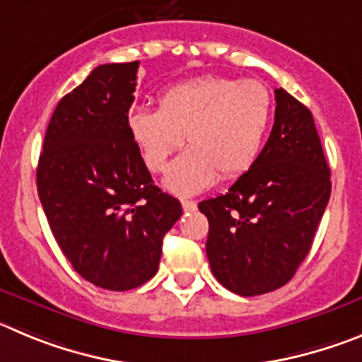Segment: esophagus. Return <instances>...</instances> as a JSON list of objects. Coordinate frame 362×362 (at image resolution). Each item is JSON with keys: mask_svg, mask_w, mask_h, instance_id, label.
I'll return each mask as SVG.
<instances>
[{"mask_svg": "<svg viewBox=\"0 0 362 362\" xmlns=\"http://www.w3.org/2000/svg\"><path fill=\"white\" fill-rule=\"evenodd\" d=\"M182 209H184L185 213H193V211H197V202L182 200Z\"/></svg>", "mask_w": 362, "mask_h": 362, "instance_id": "esophagus-1", "label": "esophagus"}]
</instances>
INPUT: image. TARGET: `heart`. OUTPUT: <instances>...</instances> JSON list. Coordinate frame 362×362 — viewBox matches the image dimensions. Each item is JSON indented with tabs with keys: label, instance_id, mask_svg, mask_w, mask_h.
Masks as SVG:
<instances>
[{
	"label": "heart",
	"instance_id": "1",
	"mask_svg": "<svg viewBox=\"0 0 362 362\" xmlns=\"http://www.w3.org/2000/svg\"><path fill=\"white\" fill-rule=\"evenodd\" d=\"M274 117L269 88L256 79L205 76L168 88L158 110L136 106L126 124L149 171L160 173L184 144L189 149L169 165L164 185L193 197L223 178L249 171L262 153Z\"/></svg>",
	"mask_w": 362,
	"mask_h": 362
}]
</instances>
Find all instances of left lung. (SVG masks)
<instances>
[{
    "label": "left lung",
    "instance_id": "8db88e82",
    "mask_svg": "<svg viewBox=\"0 0 362 362\" xmlns=\"http://www.w3.org/2000/svg\"><path fill=\"white\" fill-rule=\"evenodd\" d=\"M274 126L249 171L198 204L209 220L207 259L238 296L272 292L307 258L330 200V168L310 110L276 90Z\"/></svg>",
    "mask_w": 362,
    "mask_h": 362
}]
</instances>
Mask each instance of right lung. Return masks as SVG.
Masks as SVG:
<instances>
[{
    "label": "right lung",
    "instance_id": "add662e5",
    "mask_svg": "<svg viewBox=\"0 0 362 362\" xmlns=\"http://www.w3.org/2000/svg\"><path fill=\"white\" fill-rule=\"evenodd\" d=\"M139 61L100 64L59 100L37 164L55 242L86 281L124 292L157 274L182 205L162 193L129 136Z\"/></svg>",
    "mask_w": 362,
    "mask_h": 362
}]
</instances>
